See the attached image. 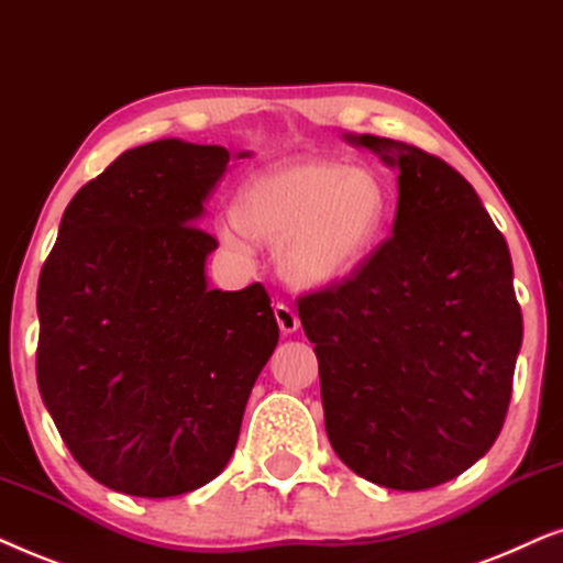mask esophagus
<instances>
[{"label": "esophagus", "instance_id": "1", "mask_svg": "<svg viewBox=\"0 0 563 563\" xmlns=\"http://www.w3.org/2000/svg\"><path fill=\"white\" fill-rule=\"evenodd\" d=\"M275 319L283 334H294L301 327V319H298V313L288 303H275Z\"/></svg>", "mask_w": 563, "mask_h": 563}]
</instances>
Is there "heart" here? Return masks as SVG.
<instances>
[{
	"instance_id": "obj_1",
	"label": "heart",
	"mask_w": 563,
	"mask_h": 563,
	"mask_svg": "<svg viewBox=\"0 0 563 563\" xmlns=\"http://www.w3.org/2000/svg\"><path fill=\"white\" fill-rule=\"evenodd\" d=\"M391 195L378 172L319 156L269 164L242 185L236 213L216 219V236L236 260L254 239L275 244L280 275L301 288L342 280L384 236Z\"/></svg>"
}]
</instances>
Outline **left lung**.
<instances>
[{
    "instance_id": "obj_1",
    "label": "left lung",
    "mask_w": 563,
    "mask_h": 563,
    "mask_svg": "<svg viewBox=\"0 0 563 563\" xmlns=\"http://www.w3.org/2000/svg\"><path fill=\"white\" fill-rule=\"evenodd\" d=\"M399 169L394 234L342 286L303 296L329 443L378 486L430 489L505 424L522 344L512 260L474 187L422 148L344 133Z\"/></svg>"
}]
</instances>
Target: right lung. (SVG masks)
I'll return each instance as SVG.
<instances>
[{
    "instance_id": "1",
    "label": "right lung",
    "mask_w": 563,
    "mask_h": 563,
    "mask_svg": "<svg viewBox=\"0 0 563 563\" xmlns=\"http://www.w3.org/2000/svg\"><path fill=\"white\" fill-rule=\"evenodd\" d=\"M231 159L183 139L120 154L66 206L41 269L37 388L108 489L164 499L219 476L280 336L260 283L208 286L219 242L198 221Z\"/></svg>"
}]
</instances>
